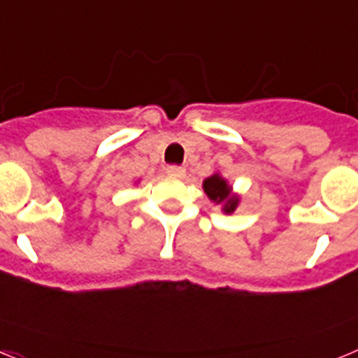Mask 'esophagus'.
<instances>
[{"instance_id": "1", "label": "esophagus", "mask_w": 358, "mask_h": 358, "mask_svg": "<svg viewBox=\"0 0 358 358\" xmlns=\"http://www.w3.org/2000/svg\"><path fill=\"white\" fill-rule=\"evenodd\" d=\"M166 173L172 177H185L186 170L182 166H177V164H172V166H166Z\"/></svg>"}]
</instances>
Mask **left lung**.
I'll return each instance as SVG.
<instances>
[{"label":"left lung","instance_id":"left-lung-1","mask_svg":"<svg viewBox=\"0 0 358 358\" xmlns=\"http://www.w3.org/2000/svg\"><path fill=\"white\" fill-rule=\"evenodd\" d=\"M202 189H204V194L208 195V199H210L211 202L222 206L224 213H235V210L238 208L240 195L233 192V186H231L218 172H215L213 176L206 177V179L202 181Z\"/></svg>","mask_w":358,"mask_h":358}]
</instances>
